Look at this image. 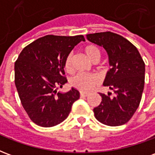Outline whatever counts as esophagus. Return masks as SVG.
I'll return each instance as SVG.
<instances>
[{"instance_id":"34e87169","label":"esophagus","mask_w":155,"mask_h":155,"mask_svg":"<svg viewBox=\"0 0 155 155\" xmlns=\"http://www.w3.org/2000/svg\"><path fill=\"white\" fill-rule=\"evenodd\" d=\"M88 95H89V94H88V93L81 92V97H86V96H88Z\"/></svg>"}]
</instances>
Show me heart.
I'll return each instance as SVG.
<instances>
[{"label":"heart","instance_id":"obj_1","mask_svg":"<svg viewBox=\"0 0 155 155\" xmlns=\"http://www.w3.org/2000/svg\"><path fill=\"white\" fill-rule=\"evenodd\" d=\"M84 54L92 62L99 61L101 59V51L94 45H87L84 47ZM72 53L67 54L64 62V70L67 72L72 71ZM100 83V79L95 74H78L71 78V84L82 92H87Z\"/></svg>","mask_w":155,"mask_h":155}]
</instances>
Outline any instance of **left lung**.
Masks as SVG:
<instances>
[{
	"label": "left lung",
	"instance_id": "left-lung-1",
	"mask_svg": "<svg viewBox=\"0 0 155 155\" xmlns=\"http://www.w3.org/2000/svg\"><path fill=\"white\" fill-rule=\"evenodd\" d=\"M88 41L103 46L109 55L111 69L104 85L114 91L111 97L100 93L101 104L94 109V116L101 123L119 126L132 118L140 105L143 86L145 64L137 48L127 39L110 31L86 35Z\"/></svg>",
	"mask_w": 155,
	"mask_h": 155
}]
</instances>
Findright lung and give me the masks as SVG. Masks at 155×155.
I'll return each mask as SVG.
<instances>
[{"label": "right lung", "mask_w": 155, "mask_h": 155, "mask_svg": "<svg viewBox=\"0 0 155 155\" xmlns=\"http://www.w3.org/2000/svg\"><path fill=\"white\" fill-rule=\"evenodd\" d=\"M83 35H48L25 46L15 63V84L23 108L30 119L41 127H52L63 122L80 92L71 88L57 92L67 82L64 77L65 57Z\"/></svg>", "instance_id": "obj_1"}]
</instances>
